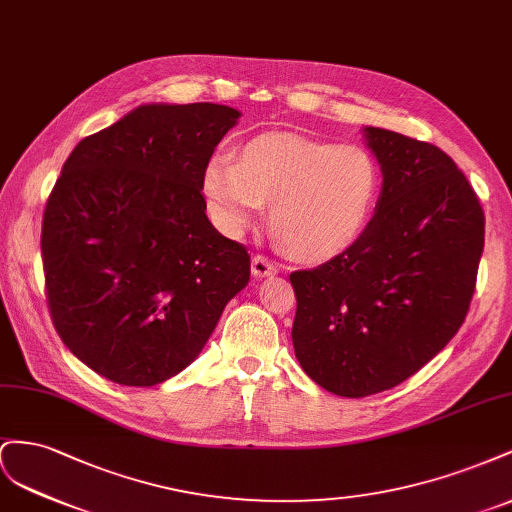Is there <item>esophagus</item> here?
Masks as SVG:
<instances>
[{
    "mask_svg": "<svg viewBox=\"0 0 512 512\" xmlns=\"http://www.w3.org/2000/svg\"><path fill=\"white\" fill-rule=\"evenodd\" d=\"M251 272L255 279H266V276H274L279 272V266L274 264L272 259H268L266 255H255L253 264H251Z\"/></svg>",
    "mask_w": 512,
    "mask_h": 512,
    "instance_id": "34e87169",
    "label": "esophagus"
}]
</instances>
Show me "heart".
Listing matches in <instances>:
<instances>
[{"mask_svg": "<svg viewBox=\"0 0 512 512\" xmlns=\"http://www.w3.org/2000/svg\"><path fill=\"white\" fill-rule=\"evenodd\" d=\"M384 186L377 156L362 143L261 133L236 160L212 156L201 193L216 227L238 238L270 203L268 223L287 253L326 261L356 244Z\"/></svg>", "mask_w": 512, "mask_h": 512, "instance_id": "obj_1", "label": "heart"}]
</instances>
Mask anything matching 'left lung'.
Listing matches in <instances>:
<instances>
[{
	"mask_svg": "<svg viewBox=\"0 0 512 512\" xmlns=\"http://www.w3.org/2000/svg\"><path fill=\"white\" fill-rule=\"evenodd\" d=\"M384 171L375 214L345 253L291 272L304 373L347 399L394 388L442 352L470 309L485 214L446 152L362 128Z\"/></svg>",
	"mask_w": 512,
	"mask_h": 512,
	"instance_id": "left-lung-1",
	"label": "left lung"
}]
</instances>
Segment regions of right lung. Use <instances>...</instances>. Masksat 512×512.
Wrapping results in <instances>:
<instances>
[{
	"label": "right lung",
	"instance_id": "add662e5",
	"mask_svg": "<svg viewBox=\"0 0 512 512\" xmlns=\"http://www.w3.org/2000/svg\"><path fill=\"white\" fill-rule=\"evenodd\" d=\"M240 111L141 105L77 143L42 218L57 334L122 386L178 375L251 279V255L208 221L201 173Z\"/></svg>",
	"mask_w": 512,
	"mask_h": 512
}]
</instances>
